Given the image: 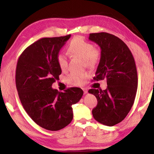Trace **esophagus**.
I'll use <instances>...</instances> for the list:
<instances>
[{
    "instance_id": "obj_1",
    "label": "esophagus",
    "mask_w": 154,
    "mask_h": 154,
    "mask_svg": "<svg viewBox=\"0 0 154 154\" xmlns=\"http://www.w3.org/2000/svg\"><path fill=\"white\" fill-rule=\"evenodd\" d=\"M82 89H83V93H84V94H87V93L88 92V91H87V88H83Z\"/></svg>"
}]
</instances>
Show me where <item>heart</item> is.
<instances>
[{
    "instance_id": "obj_1",
    "label": "heart",
    "mask_w": 154,
    "mask_h": 154,
    "mask_svg": "<svg viewBox=\"0 0 154 154\" xmlns=\"http://www.w3.org/2000/svg\"><path fill=\"white\" fill-rule=\"evenodd\" d=\"M67 51L71 55L83 59L85 66L89 68L94 67L101 57L100 51L80 36L74 37L70 42ZM57 61L60 69L62 71L67 68V58L65 54L61 53L58 54ZM87 76L88 74L86 73L71 72L66 77V80L67 83L72 85H81Z\"/></svg>"
}]
</instances>
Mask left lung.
I'll use <instances>...</instances> for the list:
<instances>
[{"label":"left lung","mask_w":154,"mask_h":154,"mask_svg":"<svg viewBox=\"0 0 154 154\" xmlns=\"http://www.w3.org/2000/svg\"><path fill=\"white\" fill-rule=\"evenodd\" d=\"M88 39L101 48L94 81L106 80L105 90L91 88L97 104L92 112L101 124L112 127L125 118L131 109L137 88V73L131 51L123 40L107 32L91 33Z\"/></svg>","instance_id":"8db88e82"}]
</instances>
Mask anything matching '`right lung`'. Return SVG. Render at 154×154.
<instances>
[{
    "label": "right lung",
    "instance_id": "1",
    "mask_svg": "<svg viewBox=\"0 0 154 154\" xmlns=\"http://www.w3.org/2000/svg\"><path fill=\"white\" fill-rule=\"evenodd\" d=\"M70 37L37 40L23 51L17 64L15 83L23 107L37 125L51 131L62 129L71 122L72 105L83 94L78 87L64 92L52 88L62 73L57 57Z\"/></svg>",
    "mask_w": 154,
    "mask_h": 154
}]
</instances>
